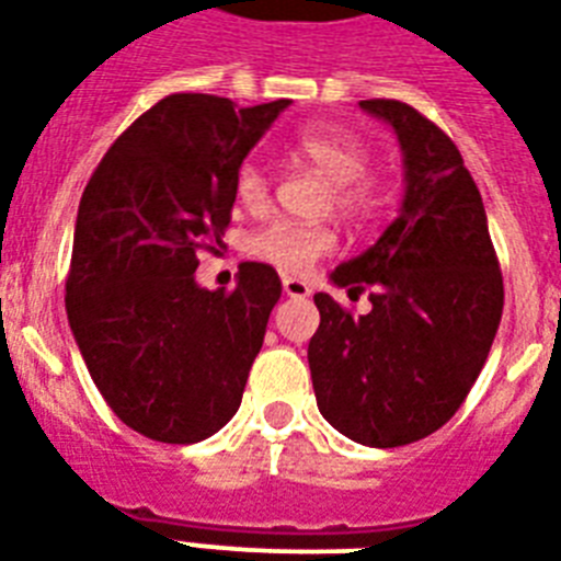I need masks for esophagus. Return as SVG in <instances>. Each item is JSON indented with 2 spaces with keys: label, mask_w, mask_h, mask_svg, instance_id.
Wrapping results in <instances>:
<instances>
[{
  "label": "esophagus",
  "mask_w": 561,
  "mask_h": 561,
  "mask_svg": "<svg viewBox=\"0 0 561 561\" xmlns=\"http://www.w3.org/2000/svg\"><path fill=\"white\" fill-rule=\"evenodd\" d=\"M282 290L290 299H306L311 294V288L302 279H297V276H282Z\"/></svg>",
  "instance_id": "obj_1"
}]
</instances>
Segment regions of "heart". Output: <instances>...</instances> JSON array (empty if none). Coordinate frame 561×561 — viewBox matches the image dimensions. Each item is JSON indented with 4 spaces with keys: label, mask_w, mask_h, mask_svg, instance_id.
Here are the masks:
<instances>
[{
    "label": "heart",
    "mask_w": 561,
    "mask_h": 561,
    "mask_svg": "<svg viewBox=\"0 0 561 561\" xmlns=\"http://www.w3.org/2000/svg\"><path fill=\"white\" fill-rule=\"evenodd\" d=\"M290 148L297 157L311 162L323 178L332 180L334 206L352 220L369 218L381 194L369 171L373 153L369 145L355 130L334 122H308L290 136ZM232 194L241 209L262 211L271 203V174L255 157L238 162L232 174ZM332 250V232L325 227H302L290 220H273L250 238V253L285 273H306L311 264Z\"/></svg>",
    "instance_id": "b5f03b06"
}]
</instances>
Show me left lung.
Segmentation results:
<instances>
[{
    "label": "left lung",
    "instance_id": "left-lung-1",
    "mask_svg": "<svg viewBox=\"0 0 561 561\" xmlns=\"http://www.w3.org/2000/svg\"><path fill=\"white\" fill-rule=\"evenodd\" d=\"M360 107L396 130L404 153L399 218L358 259L332 273L337 288H369V314L314 294L320 329L308 343L317 408L360 445L425 439L460 410L495 341L504 279L486 209L457 145L410 104Z\"/></svg>",
    "mask_w": 561,
    "mask_h": 561
}]
</instances>
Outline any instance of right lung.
Here are the masks:
<instances>
[{
  "mask_svg": "<svg viewBox=\"0 0 561 561\" xmlns=\"http://www.w3.org/2000/svg\"><path fill=\"white\" fill-rule=\"evenodd\" d=\"M288 104L165 95L110 145L83 188L66 314L110 410L148 439L201 443L241 404L279 273L244 262L236 288L206 290L194 271L229 227L238 162Z\"/></svg>",
  "mask_w": 561,
  "mask_h": 561,
  "instance_id": "right-lung-1",
  "label": "right lung"
}]
</instances>
